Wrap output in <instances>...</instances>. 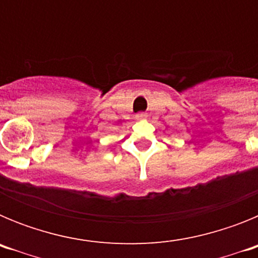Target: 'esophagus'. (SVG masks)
I'll use <instances>...</instances> for the list:
<instances>
[{"label": "esophagus", "mask_w": 258, "mask_h": 258, "mask_svg": "<svg viewBox=\"0 0 258 258\" xmlns=\"http://www.w3.org/2000/svg\"><path fill=\"white\" fill-rule=\"evenodd\" d=\"M136 117H137V120H145V118L147 117V115H146V113H138Z\"/></svg>", "instance_id": "esophagus-1"}]
</instances>
